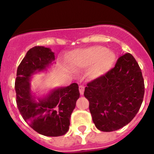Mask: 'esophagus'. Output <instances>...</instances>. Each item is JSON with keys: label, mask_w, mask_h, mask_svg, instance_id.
I'll use <instances>...</instances> for the list:
<instances>
[{"label": "esophagus", "mask_w": 154, "mask_h": 154, "mask_svg": "<svg viewBox=\"0 0 154 154\" xmlns=\"http://www.w3.org/2000/svg\"><path fill=\"white\" fill-rule=\"evenodd\" d=\"M79 93H80V95H83V93H84V91H85V87L83 85H80L79 87Z\"/></svg>", "instance_id": "obj_1"}]
</instances>
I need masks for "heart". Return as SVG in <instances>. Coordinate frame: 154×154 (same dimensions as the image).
Instances as JSON below:
<instances>
[{
	"mask_svg": "<svg viewBox=\"0 0 154 154\" xmlns=\"http://www.w3.org/2000/svg\"><path fill=\"white\" fill-rule=\"evenodd\" d=\"M116 60L112 51L103 46H92L72 52L69 62L74 69H88L89 78L95 79L103 77L111 69Z\"/></svg>",
	"mask_w": 154,
	"mask_h": 154,
	"instance_id": "1",
	"label": "heart"
}]
</instances>
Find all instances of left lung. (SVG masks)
<instances>
[{
    "instance_id": "1",
    "label": "left lung",
    "mask_w": 154,
    "mask_h": 154,
    "mask_svg": "<svg viewBox=\"0 0 154 154\" xmlns=\"http://www.w3.org/2000/svg\"><path fill=\"white\" fill-rule=\"evenodd\" d=\"M142 72L130 54L120 56L103 77L88 83L84 95L89 100L93 123L103 132L115 131L132 121L143 100Z\"/></svg>"
}]
</instances>
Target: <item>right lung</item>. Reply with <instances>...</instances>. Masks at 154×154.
<instances>
[{"mask_svg": "<svg viewBox=\"0 0 154 154\" xmlns=\"http://www.w3.org/2000/svg\"><path fill=\"white\" fill-rule=\"evenodd\" d=\"M54 61V53L49 48H32L17 68L15 81L17 107L23 119L35 131L50 137L66 133L71 114L79 98L77 83L54 88L43 97H37L32 92V75L47 71Z\"/></svg>", "mask_w": 154, "mask_h": 154, "instance_id": "right-lung-1", "label": "right lung"}]
</instances>
